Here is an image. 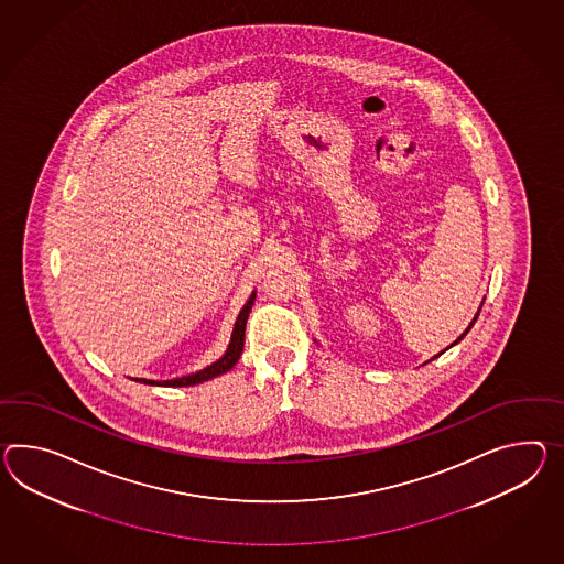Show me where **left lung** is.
<instances>
[{"label": "left lung", "mask_w": 564, "mask_h": 564, "mask_svg": "<svg viewBox=\"0 0 564 564\" xmlns=\"http://www.w3.org/2000/svg\"><path fill=\"white\" fill-rule=\"evenodd\" d=\"M482 302H485V300H482ZM481 307H482V303H481ZM481 307H479V310H477V314H475V317H473V322H470V324H468L467 330L463 332V334H460V336H458V338H456V340H454V343L451 344V346H448V348H453L454 344L460 343V340H463V338H465V336H467L468 330H470V328H473V324H475V322H477V317H479V312H481ZM448 348H444V350H448ZM444 350H442V352H444ZM442 352H438V355H436V357H440V355H442ZM436 357H432V358H430V360H434V358H436ZM430 360H427V362H430Z\"/></svg>", "instance_id": "obj_1"}]
</instances>
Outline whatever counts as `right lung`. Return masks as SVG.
I'll list each match as a JSON object with an SVG mask.
<instances>
[{
  "label": "right lung",
  "mask_w": 564,
  "mask_h": 564,
  "mask_svg": "<svg viewBox=\"0 0 564 564\" xmlns=\"http://www.w3.org/2000/svg\"><path fill=\"white\" fill-rule=\"evenodd\" d=\"M254 297H257V291L250 293L248 302L245 303V307L240 310V314L236 317L228 348H226V352L216 362L207 365L206 369H202V371L192 372V375H185V377H177V379H169V381H152V379H132V381L152 384V387L154 384L156 387H192V384L204 383V381H209L214 377H220L224 372L230 371L234 365L238 362V358L242 355V348H245V330H247L248 314H250V310L254 305Z\"/></svg>",
  "instance_id": "1"
}]
</instances>
